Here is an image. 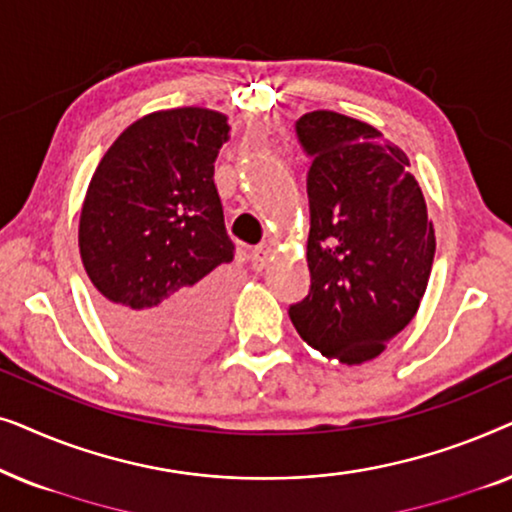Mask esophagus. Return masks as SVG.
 Listing matches in <instances>:
<instances>
[{"label":"esophagus","instance_id":"34e87169","mask_svg":"<svg viewBox=\"0 0 512 512\" xmlns=\"http://www.w3.org/2000/svg\"><path fill=\"white\" fill-rule=\"evenodd\" d=\"M268 258L270 249L265 247V244H258V247L251 249V265H254V270H263L265 265H268Z\"/></svg>","mask_w":512,"mask_h":512}]
</instances>
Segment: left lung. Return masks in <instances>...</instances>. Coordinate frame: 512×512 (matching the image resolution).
Returning a JSON list of instances; mask_svg holds the SVG:
<instances>
[{
    "mask_svg": "<svg viewBox=\"0 0 512 512\" xmlns=\"http://www.w3.org/2000/svg\"><path fill=\"white\" fill-rule=\"evenodd\" d=\"M296 135L307 172L310 293L289 307L307 345L359 366L387 349L417 314L436 235L410 160L373 125L310 111Z\"/></svg>",
    "mask_w": 512,
    "mask_h": 512,
    "instance_id": "left-lung-1",
    "label": "left lung"
}]
</instances>
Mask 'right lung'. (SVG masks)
I'll return each mask as SVG.
<instances>
[{"label": "right lung", "instance_id": "obj_1", "mask_svg": "<svg viewBox=\"0 0 512 512\" xmlns=\"http://www.w3.org/2000/svg\"><path fill=\"white\" fill-rule=\"evenodd\" d=\"M228 132L212 109L153 111L109 146L83 200L81 261L104 324L160 366L193 361L219 335L226 286L216 268L235 244L214 160Z\"/></svg>", "mask_w": 512, "mask_h": 512}]
</instances>
